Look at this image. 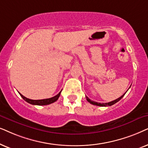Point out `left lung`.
Wrapping results in <instances>:
<instances>
[{
  "mask_svg": "<svg viewBox=\"0 0 148 148\" xmlns=\"http://www.w3.org/2000/svg\"><path fill=\"white\" fill-rule=\"evenodd\" d=\"M126 92H125V93H126ZM125 93L123 94V95L121 96V97H120L119 98H118V99L114 100V101H112L108 102V103H97V102L93 101H92V100H90L89 98H88V97H86V100H87V101L89 102L90 103L92 104V105H95V106H101V107H106V106H111L112 105H114V104H115L116 103H117L118 101H119L120 100H121L122 98L124 97V95H125Z\"/></svg>",
  "mask_w": 148,
  "mask_h": 148,
  "instance_id": "1",
  "label": "left lung"
}]
</instances>
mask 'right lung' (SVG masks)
<instances>
[{
    "instance_id": "obj_1",
    "label": "right lung",
    "mask_w": 148,
    "mask_h": 148,
    "mask_svg": "<svg viewBox=\"0 0 148 148\" xmlns=\"http://www.w3.org/2000/svg\"><path fill=\"white\" fill-rule=\"evenodd\" d=\"M61 92H62V90H61V91L59 92V93L57 95L54 96V97H53L51 98H49V99H39V100H33V99H28V98H26L25 97H24L23 95H21V93H19H19L21 95V97H22L25 101H27V103L32 104V105L45 106V105H49V104L54 103L55 101H56L58 99V98L60 97Z\"/></svg>"
}]
</instances>
